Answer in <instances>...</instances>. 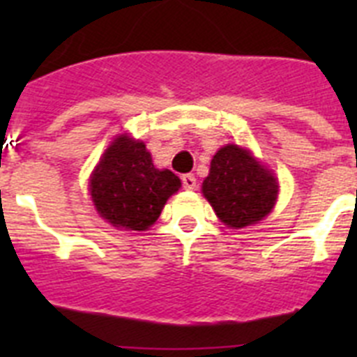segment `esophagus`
Returning a JSON list of instances; mask_svg holds the SVG:
<instances>
[{
    "label": "esophagus",
    "instance_id": "1",
    "mask_svg": "<svg viewBox=\"0 0 357 357\" xmlns=\"http://www.w3.org/2000/svg\"><path fill=\"white\" fill-rule=\"evenodd\" d=\"M182 185H184V189H188V191H193V189L197 188V178H195L193 173H188V175L182 176Z\"/></svg>",
    "mask_w": 357,
    "mask_h": 357
}]
</instances>
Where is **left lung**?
<instances>
[{
  "label": "left lung",
  "instance_id": "left-lung-1",
  "mask_svg": "<svg viewBox=\"0 0 357 357\" xmlns=\"http://www.w3.org/2000/svg\"><path fill=\"white\" fill-rule=\"evenodd\" d=\"M202 193L220 222L232 229H243L272 213L279 184L273 173L255 159L250 150L227 144L211 160Z\"/></svg>",
  "mask_w": 357,
  "mask_h": 357
}]
</instances>
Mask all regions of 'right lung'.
Wrapping results in <instances>:
<instances>
[{
  "instance_id": "obj_1",
  "label": "right lung",
  "mask_w": 357,
  "mask_h": 357,
  "mask_svg": "<svg viewBox=\"0 0 357 357\" xmlns=\"http://www.w3.org/2000/svg\"><path fill=\"white\" fill-rule=\"evenodd\" d=\"M178 188L181 178L169 169H157L146 144L127 134L110 143L89 182L98 214L125 230L153 225Z\"/></svg>"
}]
</instances>
